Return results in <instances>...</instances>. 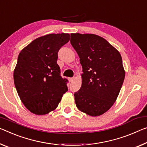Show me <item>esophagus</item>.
Listing matches in <instances>:
<instances>
[{
  "instance_id": "34e87169",
  "label": "esophagus",
  "mask_w": 147,
  "mask_h": 147,
  "mask_svg": "<svg viewBox=\"0 0 147 147\" xmlns=\"http://www.w3.org/2000/svg\"><path fill=\"white\" fill-rule=\"evenodd\" d=\"M74 80V78H69V82H73V81Z\"/></svg>"
}]
</instances>
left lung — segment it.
<instances>
[{"instance_id":"1","label":"left lung","mask_w":147,"mask_h":147,"mask_svg":"<svg viewBox=\"0 0 147 147\" xmlns=\"http://www.w3.org/2000/svg\"><path fill=\"white\" fill-rule=\"evenodd\" d=\"M71 44L80 57L82 86L74 93L79 111L92 116L110 109L119 95L125 71L120 52L103 37L71 34Z\"/></svg>"}]
</instances>
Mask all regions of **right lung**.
<instances>
[{
  "instance_id": "obj_1",
  "label": "right lung",
  "mask_w": 147,
  "mask_h": 147,
  "mask_svg": "<svg viewBox=\"0 0 147 147\" xmlns=\"http://www.w3.org/2000/svg\"><path fill=\"white\" fill-rule=\"evenodd\" d=\"M69 40L68 33L46 34L34 39L19 53L14 84L21 101L34 115L54 111L68 90L57 60L58 51Z\"/></svg>"
}]
</instances>
